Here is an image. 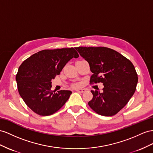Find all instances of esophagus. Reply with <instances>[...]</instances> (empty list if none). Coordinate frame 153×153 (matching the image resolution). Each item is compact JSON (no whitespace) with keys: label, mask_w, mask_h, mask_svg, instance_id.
Here are the masks:
<instances>
[{"label":"esophagus","mask_w":153,"mask_h":153,"mask_svg":"<svg viewBox=\"0 0 153 153\" xmlns=\"http://www.w3.org/2000/svg\"><path fill=\"white\" fill-rule=\"evenodd\" d=\"M76 91H77V92H81V93H83V92H85L86 91H85V89H76Z\"/></svg>","instance_id":"1"}]
</instances>
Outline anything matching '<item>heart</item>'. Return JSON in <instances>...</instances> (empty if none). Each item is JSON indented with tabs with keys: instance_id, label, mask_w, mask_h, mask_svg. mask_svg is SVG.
Instances as JSON below:
<instances>
[{
	"instance_id": "1",
	"label": "heart",
	"mask_w": 153,
	"mask_h": 153,
	"mask_svg": "<svg viewBox=\"0 0 153 153\" xmlns=\"http://www.w3.org/2000/svg\"><path fill=\"white\" fill-rule=\"evenodd\" d=\"M81 84H79V83H77V84H75L74 85V87H78V86H79Z\"/></svg>"
}]
</instances>
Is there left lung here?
I'll return each instance as SVG.
<instances>
[{
    "instance_id": "obj_1",
    "label": "left lung",
    "mask_w": 153,
    "mask_h": 153,
    "mask_svg": "<svg viewBox=\"0 0 153 153\" xmlns=\"http://www.w3.org/2000/svg\"><path fill=\"white\" fill-rule=\"evenodd\" d=\"M93 73L91 83H103V92L91 91L88 103L97 114L111 116L121 110L134 94L138 75L134 65L121 53L107 47H76Z\"/></svg>"
}]
</instances>
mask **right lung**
Masks as SVG:
<instances>
[{
	"mask_svg": "<svg viewBox=\"0 0 153 153\" xmlns=\"http://www.w3.org/2000/svg\"><path fill=\"white\" fill-rule=\"evenodd\" d=\"M78 57L74 48L44 50L23 61L16 81L19 94L31 110L40 116H49L63 106L72 92L51 91V81L71 59Z\"/></svg>",
	"mask_w": 153,
	"mask_h": 153,
	"instance_id": "1",
	"label": "right lung"
}]
</instances>
